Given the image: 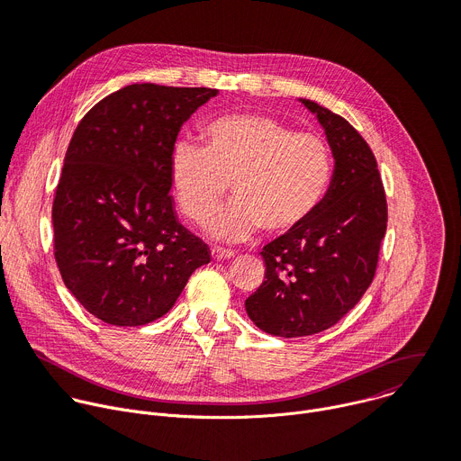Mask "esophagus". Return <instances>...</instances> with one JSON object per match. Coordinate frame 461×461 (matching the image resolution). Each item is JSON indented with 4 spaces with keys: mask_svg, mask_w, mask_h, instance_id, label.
<instances>
[{
    "mask_svg": "<svg viewBox=\"0 0 461 461\" xmlns=\"http://www.w3.org/2000/svg\"><path fill=\"white\" fill-rule=\"evenodd\" d=\"M235 255V251L226 249V248H212V257L215 260H224V258H231Z\"/></svg>",
    "mask_w": 461,
    "mask_h": 461,
    "instance_id": "obj_1",
    "label": "esophagus"
}]
</instances>
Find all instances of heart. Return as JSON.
Returning a JSON list of instances; mask_svg holds the SVG:
<instances>
[{"label": "heart", "instance_id": "b5f03b06", "mask_svg": "<svg viewBox=\"0 0 461 461\" xmlns=\"http://www.w3.org/2000/svg\"><path fill=\"white\" fill-rule=\"evenodd\" d=\"M204 146L187 140L171 153L169 176L182 215L206 222L231 184L233 203L208 224L213 239L239 242L257 228L281 237L306 224L332 185L328 144L268 114H230L203 131Z\"/></svg>", "mask_w": 461, "mask_h": 461}]
</instances>
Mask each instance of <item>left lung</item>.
Wrapping results in <instances>:
<instances>
[{"mask_svg": "<svg viewBox=\"0 0 461 461\" xmlns=\"http://www.w3.org/2000/svg\"><path fill=\"white\" fill-rule=\"evenodd\" d=\"M336 167L312 219L262 248L265 281L246 299L262 332L279 338L319 334L347 315L368 290L386 231V196L377 162L357 131L312 100Z\"/></svg>", "mask_w": 461, "mask_h": 461, "instance_id": "1", "label": "left lung"}]
</instances>
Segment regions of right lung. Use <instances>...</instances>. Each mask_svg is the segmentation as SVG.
Returning a JSON list of instances; mask_svg holds the SVG:
<instances>
[{
  "mask_svg": "<svg viewBox=\"0 0 461 461\" xmlns=\"http://www.w3.org/2000/svg\"><path fill=\"white\" fill-rule=\"evenodd\" d=\"M208 87L127 86L78 123L52 203L61 279L95 317L142 326L167 313L210 248L176 219L169 164Z\"/></svg>",
  "mask_w": 461,
  "mask_h": 461,
  "instance_id": "add662e5",
  "label": "right lung"
}]
</instances>
